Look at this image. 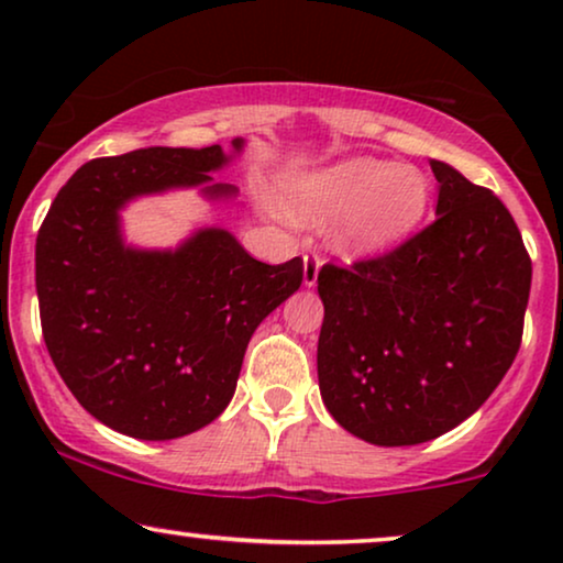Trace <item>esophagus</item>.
<instances>
[{
    "mask_svg": "<svg viewBox=\"0 0 563 563\" xmlns=\"http://www.w3.org/2000/svg\"><path fill=\"white\" fill-rule=\"evenodd\" d=\"M320 266H322L320 256H314V253H307V256H305V266H302V282H305V287H314V284H318Z\"/></svg>",
    "mask_w": 563,
    "mask_h": 563,
    "instance_id": "1",
    "label": "esophagus"
}]
</instances>
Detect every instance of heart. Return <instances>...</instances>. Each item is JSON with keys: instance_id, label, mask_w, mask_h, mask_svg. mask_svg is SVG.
Instances as JSON below:
<instances>
[{"instance_id": "heart-1", "label": "heart", "mask_w": 563, "mask_h": 563, "mask_svg": "<svg viewBox=\"0 0 563 563\" xmlns=\"http://www.w3.org/2000/svg\"><path fill=\"white\" fill-rule=\"evenodd\" d=\"M276 202L302 225L330 222V243L341 253L376 256L418 230L430 187L418 168L358 156L282 176Z\"/></svg>"}]
</instances>
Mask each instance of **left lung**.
<instances>
[{"label": "left lung", "mask_w": 563, "mask_h": 563, "mask_svg": "<svg viewBox=\"0 0 563 563\" xmlns=\"http://www.w3.org/2000/svg\"><path fill=\"white\" fill-rule=\"evenodd\" d=\"M438 218L399 249L325 264L318 379L328 412L374 445H418L487 402L518 356L530 256L507 207L443 161Z\"/></svg>", "instance_id": "1"}]
</instances>
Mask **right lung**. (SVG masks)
Returning <instances> with one entry per match:
<instances>
[{
	"instance_id": "add662e5",
	"label": "right lung",
	"mask_w": 563,
	"mask_h": 563,
	"mask_svg": "<svg viewBox=\"0 0 563 563\" xmlns=\"http://www.w3.org/2000/svg\"><path fill=\"white\" fill-rule=\"evenodd\" d=\"M233 156L156 145L95 158L37 230L45 345L84 410L122 435L172 441L210 426L235 395L253 330L302 284V258L261 264L222 228L166 251L122 238L120 212L137 197L199 187L212 202L235 199L210 176Z\"/></svg>"
}]
</instances>
